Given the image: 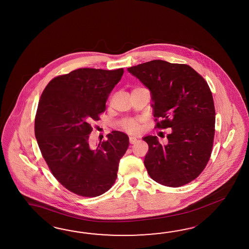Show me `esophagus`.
<instances>
[{"mask_svg": "<svg viewBox=\"0 0 249 249\" xmlns=\"http://www.w3.org/2000/svg\"><path fill=\"white\" fill-rule=\"evenodd\" d=\"M136 142H137V140H136L135 138H133V137H130V138H129V143H130V144H134V143H136Z\"/></svg>", "mask_w": 249, "mask_h": 249, "instance_id": "esophagus-1", "label": "esophagus"}]
</instances>
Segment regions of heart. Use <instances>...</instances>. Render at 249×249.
<instances>
[{
	"mask_svg": "<svg viewBox=\"0 0 249 249\" xmlns=\"http://www.w3.org/2000/svg\"><path fill=\"white\" fill-rule=\"evenodd\" d=\"M142 123L141 119H128L121 122V128L130 134H139L141 132Z\"/></svg>",
	"mask_w": 249,
	"mask_h": 249,
	"instance_id": "obj_1",
	"label": "heart"
}]
</instances>
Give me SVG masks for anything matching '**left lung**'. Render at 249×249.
I'll return each instance as SVG.
<instances>
[{
	"instance_id": "1",
	"label": "left lung",
	"mask_w": 249,
	"mask_h": 249,
	"mask_svg": "<svg viewBox=\"0 0 249 249\" xmlns=\"http://www.w3.org/2000/svg\"><path fill=\"white\" fill-rule=\"evenodd\" d=\"M128 71L151 91L155 128L172 129L166 145L156 136L143 138L148 145L144 160L148 175L171 188L188 184L206 168L213 148L215 106L208 82L187 64L161 60Z\"/></svg>"
}]
</instances>
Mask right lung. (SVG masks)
Returning <instances> with one entry per match:
<instances>
[{
	"label": "right lung",
	"mask_w": 249,
	"mask_h": 249,
	"mask_svg": "<svg viewBox=\"0 0 249 249\" xmlns=\"http://www.w3.org/2000/svg\"><path fill=\"white\" fill-rule=\"evenodd\" d=\"M123 72L78 69L53 78L40 96L34 124L40 152L54 178L76 195H102L117 179L128 136L114 130L96 148L89 138Z\"/></svg>",
	"instance_id": "right-lung-1"
}]
</instances>
